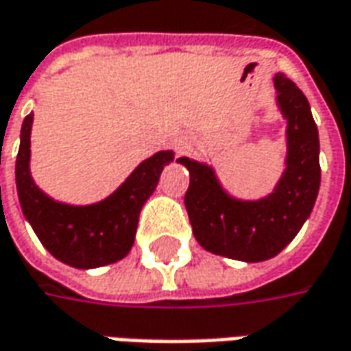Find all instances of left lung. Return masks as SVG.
I'll use <instances>...</instances> for the list:
<instances>
[{"instance_id":"left-lung-1","label":"left lung","mask_w":351,"mask_h":351,"mask_svg":"<svg viewBox=\"0 0 351 351\" xmlns=\"http://www.w3.org/2000/svg\"><path fill=\"white\" fill-rule=\"evenodd\" d=\"M276 104L286 125V170L274 191L241 201L220 185L213 166L178 158L189 170L185 208L195 239L214 255L261 263L278 255L309 218L321 185L319 131L305 94L284 73L274 75Z\"/></svg>"}]
</instances>
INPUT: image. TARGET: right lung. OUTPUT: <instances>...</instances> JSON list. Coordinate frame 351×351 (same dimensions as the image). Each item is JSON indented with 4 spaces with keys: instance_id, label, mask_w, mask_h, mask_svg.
<instances>
[{
    "instance_id": "right-lung-1",
    "label": "right lung",
    "mask_w": 351,
    "mask_h": 351,
    "mask_svg": "<svg viewBox=\"0 0 351 351\" xmlns=\"http://www.w3.org/2000/svg\"><path fill=\"white\" fill-rule=\"evenodd\" d=\"M28 114L21 127L15 180L19 203L34 234L53 257L75 269H98L125 257L135 243L138 214L158 185L160 173L173 160L171 150H160L141 162L104 201L75 206L53 201L38 189L30 176V129Z\"/></svg>"
}]
</instances>
